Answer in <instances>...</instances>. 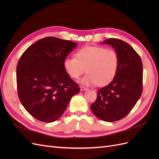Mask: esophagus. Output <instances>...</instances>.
<instances>
[{
  "instance_id": "obj_1",
  "label": "esophagus",
  "mask_w": 159,
  "mask_h": 159,
  "mask_svg": "<svg viewBox=\"0 0 159 159\" xmlns=\"http://www.w3.org/2000/svg\"><path fill=\"white\" fill-rule=\"evenodd\" d=\"M87 89H88L86 88H85V87H84V86H80V91H86Z\"/></svg>"
}]
</instances>
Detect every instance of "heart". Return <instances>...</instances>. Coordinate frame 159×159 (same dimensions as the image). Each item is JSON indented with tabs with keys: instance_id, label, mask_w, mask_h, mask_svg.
I'll return each mask as SVG.
<instances>
[{
	"instance_id": "heart-1",
	"label": "heart",
	"mask_w": 159,
	"mask_h": 159,
	"mask_svg": "<svg viewBox=\"0 0 159 159\" xmlns=\"http://www.w3.org/2000/svg\"><path fill=\"white\" fill-rule=\"evenodd\" d=\"M75 57H66L64 68L73 79L79 78L86 69L88 74L80 81L85 85H106L117 75L119 57L114 50L104 47L86 46L77 52Z\"/></svg>"
}]
</instances>
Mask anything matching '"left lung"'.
<instances>
[{
    "label": "left lung",
    "instance_id": "obj_1",
    "mask_svg": "<svg viewBox=\"0 0 159 159\" xmlns=\"http://www.w3.org/2000/svg\"><path fill=\"white\" fill-rule=\"evenodd\" d=\"M110 44L119 57L116 76L109 85L98 89V98L90 105L93 113L107 122L116 121L131 111L143 91V64L140 56L127 42L109 38L102 44Z\"/></svg>",
    "mask_w": 159,
    "mask_h": 159
}]
</instances>
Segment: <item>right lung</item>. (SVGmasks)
I'll return each instance as SVG.
<instances>
[{
  "label": "right lung",
  "instance_id": "obj_1",
  "mask_svg": "<svg viewBox=\"0 0 159 159\" xmlns=\"http://www.w3.org/2000/svg\"><path fill=\"white\" fill-rule=\"evenodd\" d=\"M78 46L58 38L46 37L36 41L23 53L16 67L19 99L24 107L39 121L58 119L78 85L64 68V60Z\"/></svg>",
  "mask_w": 159,
  "mask_h": 159
}]
</instances>
